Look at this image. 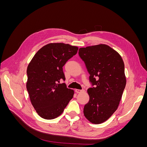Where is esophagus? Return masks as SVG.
<instances>
[{
	"instance_id": "esophagus-1",
	"label": "esophagus",
	"mask_w": 147,
	"mask_h": 147,
	"mask_svg": "<svg viewBox=\"0 0 147 147\" xmlns=\"http://www.w3.org/2000/svg\"><path fill=\"white\" fill-rule=\"evenodd\" d=\"M75 91L77 93H80V92H83L84 90H75Z\"/></svg>"
}]
</instances>
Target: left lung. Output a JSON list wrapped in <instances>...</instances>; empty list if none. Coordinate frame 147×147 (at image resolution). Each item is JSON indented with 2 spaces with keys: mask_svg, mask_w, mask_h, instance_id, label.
I'll use <instances>...</instances> for the list:
<instances>
[{
  "mask_svg": "<svg viewBox=\"0 0 147 147\" xmlns=\"http://www.w3.org/2000/svg\"><path fill=\"white\" fill-rule=\"evenodd\" d=\"M78 54L92 86L88 90L90 100L83 113L91 123L100 124L112 116L121 100L126 84L124 62L118 52L104 44L80 48Z\"/></svg>",
  "mask_w": 147,
  "mask_h": 147,
  "instance_id": "obj_1",
  "label": "left lung"
}]
</instances>
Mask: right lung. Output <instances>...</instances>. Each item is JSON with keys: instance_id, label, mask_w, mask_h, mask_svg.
<instances>
[{"instance_id": "1", "label": "right lung", "mask_w": 147, "mask_h": 147, "mask_svg": "<svg viewBox=\"0 0 147 147\" xmlns=\"http://www.w3.org/2000/svg\"><path fill=\"white\" fill-rule=\"evenodd\" d=\"M78 48L63 43H49L36 53L27 69L26 88L31 104L40 117L57 118L73 98L74 91L68 89L63 67L77 54Z\"/></svg>"}]
</instances>
